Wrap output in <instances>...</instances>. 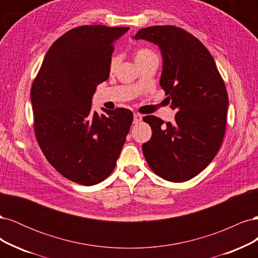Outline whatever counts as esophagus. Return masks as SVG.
Instances as JSON below:
<instances>
[{"instance_id": "esophagus-1", "label": "esophagus", "mask_w": 258, "mask_h": 258, "mask_svg": "<svg viewBox=\"0 0 258 258\" xmlns=\"http://www.w3.org/2000/svg\"><path fill=\"white\" fill-rule=\"evenodd\" d=\"M134 122L135 123H139L140 121L142 120V118H143V115H141L140 113H135V115H134Z\"/></svg>"}]
</instances>
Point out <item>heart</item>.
Instances as JSON below:
<instances>
[{
  "label": "heart",
  "instance_id": "obj_1",
  "mask_svg": "<svg viewBox=\"0 0 258 258\" xmlns=\"http://www.w3.org/2000/svg\"><path fill=\"white\" fill-rule=\"evenodd\" d=\"M150 54H154V52L150 49H146V48H141V49H138L135 53V57H136V61L140 60V59H143L147 56H150ZM117 63H118V58H117V56H112L111 58V61H110V70L111 71H113V70L116 68Z\"/></svg>",
  "mask_w": 258,
  "mask_h": 258
}]
</instances>
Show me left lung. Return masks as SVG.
I'll return each mask as SVG.
<instances>
[{
  "mask_svg": "<svg viewBox=\"0 0 258 258\" xmlns=\"http://www.w3.org/2000/svg\"><path fill=\"white\" fill-rule=\"evenodd\" d=\"M135 38L159 46V84L177 111L172 123L153 115L143 117L153 131L142 146L144 157L167 181H188L209 166L222 145L229 103L225 83L206 46L181 28H143Z\"/></svg>",
  "mask_w": 258,
  "mask_h": 258,
  "instance_id": "obj_1",
  "label": "left lung"
}]
</instances>
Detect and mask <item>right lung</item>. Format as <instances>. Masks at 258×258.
<instances>
[{
	"instance_id": "right-lung-1",
	"label": "right lung",
	"mask_w": 258,
	"mask_h": 258,
	"mask_svg": "<svg viewBox=\"0 0 258 258\" xmlns=\"http://www.w3.org/2000/svg\"><path fill=\"white\" fill-rule=\"evenodd\" d=\"M128 27L81 26L54 42L31 88L34 132L50 165L68 179L90 186L116 166L134 114L91 111L97 86L110 75L114 42Z\"/></svg>"
}]
</instances>
